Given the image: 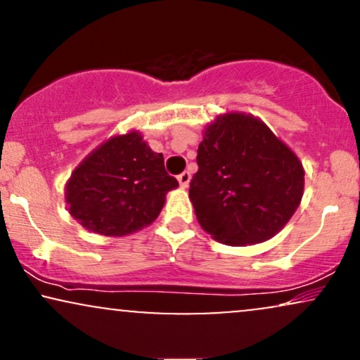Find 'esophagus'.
I'll return each mask as SVG.
<instances>
[{"label":"esophagus","mask_w":360,"mask_h":360,"mask_svg":"<svg viewBox=\"0 0 360 360\" xmlns=\"http://www.w3.org/2000/svg\"><path fill=\"white\" fill-rule=\"evenodd\" d=\"M177 181H179V186H181V188H188V186H189V181H191V174H189L188 171H184L183 174L177 176Z\"/></svg>","instance_id":"1"}]
</instances>
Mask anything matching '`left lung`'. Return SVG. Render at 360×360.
<instances>
[{
	"instance_id": "obj_1",
	"label": "left lung",
	"mask_w": 360,
	"mask_h": 360,
	"mask_svg": "<svg viewBox=\"0 0 360 360\" xmlns=\"http://www.w3.org/2000/svg\"><path fill=\"white\" fill-rule=\"evenodd\" d=\"M189 200L198 223L226 245L269 240L300 206V159L257 118L229 113L206 127Z\"/></svg>"
}]
</instances>
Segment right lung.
I'll return each mask as SVG.
<instances>
[{
    "label": "right lung",
    "mask_w": 360,
    "mask_h": 360,
    "mask_svg": "<svg viewBox=\"0 0 360 360\" xmlns=\"http://www.w3.org/2000/svg\"><path fill=\"white\" fill-rule=\"evenodd\" d=\"M179 186L139 131L110 139L89 154L65 186L69 213L94 233L122 237L150 225Z\"/></svg>",
    "instance_id": "add662e5"
}]
</instances>
